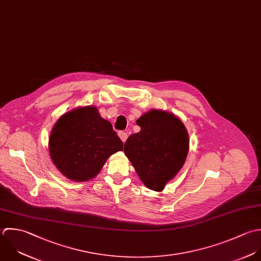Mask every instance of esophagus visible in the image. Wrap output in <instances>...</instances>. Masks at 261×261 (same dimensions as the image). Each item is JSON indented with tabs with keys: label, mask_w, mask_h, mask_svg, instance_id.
<instances>
[{
	"label": "esophagus",
	"mask_w": 261,
	"mask_h": 261,
	"mask_svg": "<svg viewBox=\"0 0 261 261\" xmlns=\"http://www.w3.org/2000/svg\"><path fill=\"white\" fill-rule=\"evenodd\" d=\"M118 135H119V137L121 138V140H122L123 142H125V141L127 140V137H128V135H127V133H126V132L120 131V132L118 133Z\"/></svg>",
	"instance_id": "34e87169"
}]
</instances>
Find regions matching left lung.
Returning <instances> with one entry per match:
<instances>
[{
  "label": "left lung",
  "instance_id": "obj_1",
  "mask_svg": "<svg viewBox=\"0 0 261 261\" xmlns=\"http://www.w3.org/2000/svg\"><path fill=\"white\" fill-rule=\"evenodd\" d=\"M136 123L141 130L128 137L124 152L143 184L163 191L186 161L188 132L174 114L161 110L145 113Z\"/></svg>",
  "mask_w": 261,
  "mask_h": 261
}]
</instances>
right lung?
<instances>
[{"instance_id":"right-lung-1","label":"right lung","mask_w":261,"mask_h":261,"mask_svg":"<svg viewBox=\"0 0 261 261\" xmlns=\"http://www.w3.org/2000/svg\"><path fill=\"white\" fill-rule=\"evenodd\" d=\"M48 150L57 169L68 179L85 182L94 178L107 160L123 150L112 124L95 107H82L64 114L54 125Z\"/></svg>"}]
</instances>
